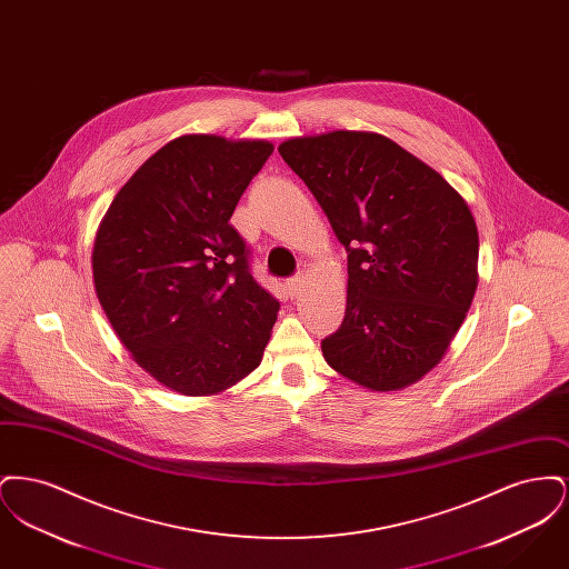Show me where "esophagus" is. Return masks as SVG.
I'll return each mask as SVG.
<instances>
[{
	"label": "esophagus",
	"mask_w": 569,
	"mask_h": 569,
	"mask_svg": "<svg viewBox=\"0 0 569 569\" xmlns=\"http://www.w3.org/2000/svg\"><path fill=\"white\" fill-rule=\"evenodd\" d=\"M300 286H302V274H295V277H290V279L286 281V288H288V292H290L292 297H297Z\"/></svg>",
	"instance_id": "1"
}]
</instances>
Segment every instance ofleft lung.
I'll use <instances>...</instances> for the list:
<instances>
[{"instance_id":"1","label":"left lung","mask_w":569,"mask_h":569,"mask_svg":"<svg viewBox=\"0 0 569 569\" xmlns=\"http://www.w3.org/2000/svg\"><path fill=\"white\" fill-rule=\"evenodd\" d=\"M348 251V307L326 362L371 390L429 373L478 288V228L431 166L373 132L337 130L279 144Z\"/></svg>"}]
</instances>
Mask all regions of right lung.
<instances>
[{"instance_id":"right-lung-1","label":"right lung","mask_w":569,"mask_h":569,"mask_svg":"<svg viewBox=\"0 0 569 569\" xmlns=\"http://www.w3.org/2000/svg\"><path fill=\"white\" fill-rule=\"evenodd\" d=\"M271 153L267 140L174 138L98 228V300L136 362L174 392L216 395L262 360L279 302L251 277L230 217Z\"/></svg>"}]
</instances>
